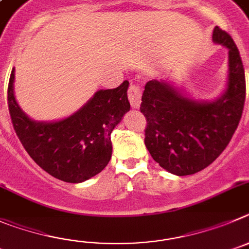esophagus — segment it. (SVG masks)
Listing matches in <instances>:
<instances>
[{"label": "esophagus", "mask_w": 249, "mask_h": 249, "mask_svg": "<svg viewBox=\"0 0 249 249\" xmlns=\"http://www.w3.org/2000/svg\"><path fill=\"white\" fill-rule=\"evenodd\" d=\"M141 95H142V88L138 84H130L127 90V98L133 108H139L141 103Z\"/></svg>", "instance_id": "obj_1"}]
</instances>
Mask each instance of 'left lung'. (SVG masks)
<instances>
[{"label":"left lung","mask_w":249,"mask_h":249,"mask_svg":"<svg viewBox=\"0 0 249 249\" xmlns=\"http://www.w3.org/2000/svg\"><path fill=\"white\" fill-rule=\"evenodd\" d=\"M214 43L228 48V83L213 102H196L163 80H150L141 97L146 118L145 145L162 169L178 176L192 175L211 165L231 141L246 100V77L233 39L218 26Z\"/></svg>","instance_id":"left-lung-1"}]
</instances>
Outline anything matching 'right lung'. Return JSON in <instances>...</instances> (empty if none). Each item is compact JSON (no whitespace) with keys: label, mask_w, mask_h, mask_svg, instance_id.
<instances>
[{"label":"right lung","mask_w":249,"mask_h":249,"mask_svg":"<svg viewBox=\"0 0 249 249\" xmlns=\"http://www.w3.org/2000/svg\"><path fill=\"white\" fill-rule=\"evenodd\" d=\"M15 69L8 82L7 103L13 129L28 155L53 178L78 183L104 169L111 158L110 134L130 110L129 82L98 90L77 113L53 123L35 122L22 111L13 94Z\"/></svg>","instance_id":"1"}]
</instances>
